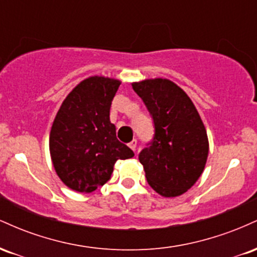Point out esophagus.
<instances>
[{
	"instance_id": "1",
	"label": "esophagus",
	"mask_w": 257,
	"mask_h": 257,
	"mask_svg": "<svg viewBox=\"0 0 257 257\" xmlns=\"http://www.w3.org/2000/svg\"><path fill=\"white\" fill-rule=\"evenodd\" d=\"M137 144H138L137 140H133L132 143H129V147H131L133 151H135V150H137Z\"/></svg>"
}]
</instances>
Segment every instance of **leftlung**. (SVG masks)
Here are the masks:
<instances>
[{
    "instance_id": "left-lung-1",
    "label": "left lung",
    "mask_w": 257,
    "mask_h": 257,
    "mask_svg": "<svg viewBox=\"0 0 257 257\" xmlns=\"http://www.w3.org/2000/svg\"><path fill=\"white\" fill-rule=\"evenodd\" d=\"M155 124V135L139 153L146 180L163 197H178L190 190L204 170L209 153L205 126L179 85L166 78L133 83Z\"/></svg>"
}]
</instances>
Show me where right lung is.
Listing matches in <instances>:
<instances>
[{
	"mask_svg": "<svg viewBox=\"0 0 257 257\" xmlns=\"http://www.w3.org/2000/svg\"><path fill=\"white\" fill-rule=\"evenodd\" d=\"M118 79L93 76L76 85L53 122L49 151L61 181L73 191L89 193L111 178L118 159L134 152L116 137L110 108Z\"/></svg>",
	"mask_w": 257,
	"mask_h": 257,
	"instance_id": "add662e5",
	"label": "right lung"
}]
</instances>
